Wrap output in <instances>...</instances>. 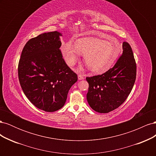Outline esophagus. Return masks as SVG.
<instances>
[{"mask_svg":"<svg viewBox=\"0 0 156 156\" xmlns=\"http://www.w3.org/2000/svg\"><path fill=\"white\" fill-rule=\"evenodd\" d=\"M78 79H79V80H82V79H84L83 75L82 74H79V75H78Z\"/></svg>","mask_w":156,"mask_h":156,"instance_id":"esophagus-1","label":"esophagus"}]
</instances>
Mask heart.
<instances>
[{"label": "heart", "mask_w": 156, "mask_h": 156, "mask_svg": "<svg viewBox=\"0 0 156 156\" xmlns=\"http://www.w3.org/2000/svg\"><path fill=\"white\" fill-rule=\"evenodd\" d=\"M62 53L66 63L73 66L77 62L79 53L88 68L94 73H103L109 69L120 53V45L116 41L85 37L75 41V47L69 43L64 44Z\"/></svg>", "instance_id": "obj_1"}]
</instances>
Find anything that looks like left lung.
I'll use <instances>...</instances> for the list:
<instances>
[{
	"instance_id": "left-lung-1",
	"label": "left lung",
	"mask_w": 156,
	"mask_h": 156,
	"mask_svg": "<svg viewBox=\"0 0 156 156\" xmlns=\"http://www.w3.org/2000/svg\"><path fill=\"white\" fill-rule=\"evenodd\" d=\"M123 52L112 68L104 73L86 78L87 99L96 112L107 113L120 107L128 97L136 79V66L130 45L122 44Z\"/></svg>"
}]
</instances>
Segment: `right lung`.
I'll list each match as a JSON object with an SVG mask.
<instances>
[{"instance_id":"add662e5","label":"right lung","mask_w":156,"mask_h":156,"mask_svg":"<svg viewBox=\"0 0 156 156\" xmlns=\"http://www.w3.org/2000/svg\"><path fill=\"white\" fill-rule=\"evenodd\" d=\"M57 31L31 38L23 48L18 64L20 85L37 108L54 112L62 108L77 75L65 62Z\"/></svg>"}]
</instances>
